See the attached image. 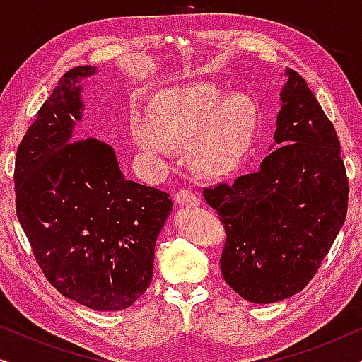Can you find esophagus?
Returning <instances> with one entry per match:
<instances>
[{
  "mask_svg": "<svg viewBox=\"0 0 362 362\" xmlns=\"http://www.w3.org/2000/svg\"><path fill=\"white\" fill-rule=\"evenodd\" d=\"M176 202L182 207H196L199 206V197H197L196 192H192L191 189H181L176 194Z\"/></svg>",
  "mask_w": 362,
  "mask_h": 362,
  "instance_id": "esophagus-1",
  "label": "esophagus"
}]
</instances>
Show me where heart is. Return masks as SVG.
I'll return each mask as SVG.
<instances>
[{
  "mask_svg": "<svg viewBox=\"0 0 362 362\" xmlns=\"http://www.w3.org/2000/svg\"><path fill=\"white\" fill-rule=\"evenodd\" d=\"M150 120L135 115V141L153 160L166 165L185 145L187 160L201 176L235 171L249 155L259 127L252 98L211 82L163 88L148 107Z\"/></svg>",
  "mask_w": 362,
  "mask_h": 362,
  "instance_id": "1",
  "label": "heart"
}]
</instances>
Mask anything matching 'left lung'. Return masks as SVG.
Here are the masks:
<instances>
[{
    "label": "left lung",
    "instance_id": "8db88e82",
    "mask_svg": "<svg viewBox=\"0 0 362 362\" xmlns=\"http://www.w3.org/2000/svg\"><path fill=\"white\" fill-rule=\"evenodd\" d=\"M275 151L252 175L204 189L226 226L221 257L227 285L250 303L298 293L328 254L348 211V177L333 123L306 86L285 69Z\"/></svg>",
    "mask_w": 362,
    "mask_h": 362
}]
</instances>
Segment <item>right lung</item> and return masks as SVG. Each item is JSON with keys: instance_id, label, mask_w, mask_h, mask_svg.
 <instances>
[{"instance_id": "obj_1", "label": "right lung", "mask_w": 362, "mask_h": 362, "mask_svg": "<svg viewBox=\"0 0 362 362\" xmlns=\"http://www.w3.org/2000/svg\"><path fill=\"white\" fill-rule=\"evenodd\" d=\"M97 72L81 66L64 74L24 135L14 166L16 212L59 293L95 311H118L150 285L173 201L128 181L107 143L76 141L83 81Z\"/></svg>"}]
</instances>
